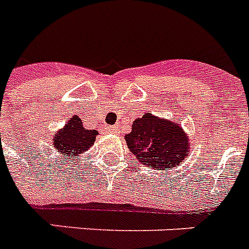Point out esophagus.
Segmentation results:
<instances>
[{"mask_svg": "<svg viewBox=\"0 0 249 249\" xmlns=\"http://www.w3.org/2000/svg\"><path fill=\"white\" fill-rule=\"evenodd\" d=\"M108 131L112 133V134H119V128L118 126H110V128H108Z\"/></svg>", "mask_w": 249, "mask_h": 249, "instance_id": "1", "label": "esophagus"}]
</instances>
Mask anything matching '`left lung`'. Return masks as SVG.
I'll list each match as a JSON object with an SVG mask.
<instances>
[{"mask_svg": "<svg viewBox=\"0 0 249 249\" xmlns=\"http://www.w3.org/2000/svg\"><path fill=\"white\" fill-rule=\"evenodd\" d=\"M125 141L135 159L155 170L180 165L191 152L188 137L180 125L149 112L134 120Z\"/></svg>", "mask_w": 249, "mask_h": 249, "instance_id": "left-lung-1", "label": "left lung"}]
</instances>
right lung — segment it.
<instances>
[{
  "label": "right lung",
  "mask_w": 249,
  "mask_h": 249,
  "mask_svg": "<svg viewBox=\"0 0 249 249\" xmlns=\"http://www.w3.org/2000/svg\"><path fill=\"white\" fill-rule=\"evenodd\" d=\"M97 130L86 129L79 116L74 115L68 124L57 131L53 138V147L56 152L66 157H75L89 149L97 137Z\"/></svg>",
  "instance_id": "add662e5"
}]
</instances>
